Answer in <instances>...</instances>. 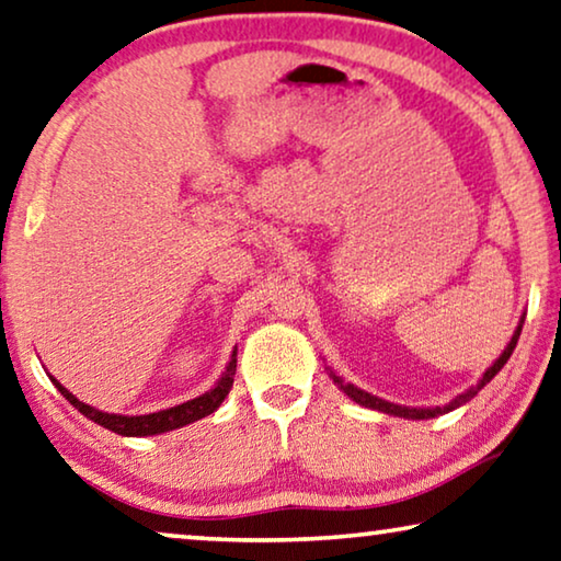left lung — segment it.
Returning a JSON list of instances; mask_svg holds the SVG:
<instances>
[{
  "mask_svg": "<svg viewBox=\"0 0 561 561\" xmlns=\"http://www.w3.org/2000/svg\"><path fill=\"white\" fill-rule=\"evenodd\" d=\"M520 328H524V318L518 320V328L514 330V335H511V341H508V345H506V351L501 353L499 358H495V363L491 368L485 370L483 374V378H480V381L476 383V386H470L468 391L465 393H460V397L457 399H453L449 401V404H445V407H401V404H391V401H386V399H378V397H374V393H368V391H363V389H358V386H353V383H348V381H343L341 376L335 374V370H330V378H333V381L337 383V389H341L345 397L348 399H353L356 401V404H360V407H366V409H376V412H383V414H393V416H404V420H432V416H439V414H447V412H453V409H457V407H462L465 401H470L472 397H476V393L483 389L485 383H491L493 381V376L499 374V370L506 366V360L511 358V353H514V348H516V343H518V335H520Z\"/></svg>",
  "mask_w": 561,
  "mask_h": 561,
  "instance_id": "obj_1",
  "label": "left lung"
}]
</instances>
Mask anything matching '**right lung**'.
Returning <instances> with one entry per match:
<instances>
[{
    "label": "right lung",
    "instance_id": "obj_1",
    "mask_svg": "<svg viewBox=\"0 0 561 561\" xmlns=\"http://www.w3.org/2000/svg\"><path fill=\"white\" fill-rule=\"evenodd\" d=\"M233 374H236V348L231 353V360H228L224 376L218 378V383L213 386L210 391H205V393H201V397L185 401V404L160 409V412H154V414H139V416L101 412V409H93L91 404H83L81 399H76L73 393H70L66 386L58 381V378L50 376V381L55 383V389H58L62 397H66L70 404L78 409V412H81L83 416H89L91 422L101 424V427L112 430L122 437H152V435H162V432L180 430V427H185V424H193V422L203 420V416L216 412V409L224 404L228 391H231Z\"/></svg>",
    "mask_w": 561,
    "mask_h": 561
}]
</instances>
